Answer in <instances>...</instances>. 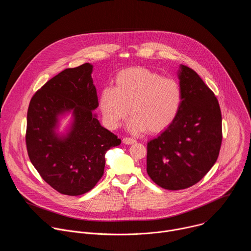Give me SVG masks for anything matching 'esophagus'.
<instances>
[{
	"label": "esophagus",
	"instance_id": "esophagus-1",
	"mask_svg": "<svg viewBox=\"0 0 251 251\" xmlns=\"http://www.w3.org/2000/svg\"><path fill=\"white\" fill-rule=\"evenodd\" d=\"M123 143L126 145H131V144H134V143H136V139H133V138H130V137H125V138H123Z\"/></svg>",
	"mask_w": 251,
	"mask_h": 251
}]
</instances>
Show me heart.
<instances>
[{
    "mask_svg": "<svg viewBox=\"0 0 251 251\" xmlns=\"http://www.w3.org/2000/svg\"><path fill=\"white\" fill-rule=\"evenodd\" d=\"M98 104L105 124L111 129L121 125L130 108V131L157 133L176 117L182 89L174 78L163 77L144 67H130L117 74L113 88L101 90Z\"/></svg>",
    "mask_w": 251,
    "mask_h": 251,
    "instance_id": "1",
    "label": "heart"
}]
</instances>
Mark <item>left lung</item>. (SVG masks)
Wrapping results in <instances>:
<instances>
[{"label": "left lung", "mask_w": 251, "mask_h": 251, "mask_svg": "<svg viewBox=\"0 0 251 251\" xmlns=\"http://www.w3.org/2000/svg\"><path fill=\"white\" fill-rule=\"evenodd\" d=\"M182 104L173 123L147 144V173L163 189L196 185L217 162L223 140L218 98L196 71L181 65Z\"/></svg>", "instance_id": "1"}]
</instances>
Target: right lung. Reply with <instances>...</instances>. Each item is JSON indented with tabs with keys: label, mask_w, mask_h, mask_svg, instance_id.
<instances>
[{
	"label": "right lung",
	"mask_w": 251,
	"mask_h": 251,
	"mask_svg": "<svg viewBox=\"0 0 251 251\" xmlns=\"http://www.w3.org/2000/svg\"><path fill=\"white\" fill-rule=\"evenodd\" d=\"M92 67L84 63L62 70L33 94L28 105V158L44 181L62 195L80 196L92 190L104 173L106 152L121 143L92 112L98 107ZM70 110L73 126L59 138L54 132L58 116Z\"/></svg>",
	"instance_id": "1"
}]
</instances>
